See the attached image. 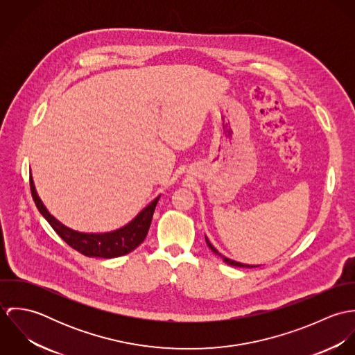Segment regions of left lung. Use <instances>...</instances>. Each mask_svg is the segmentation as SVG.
<instances>
[{"label":"left lung","instance_id":"obj_1","mask_svg":"<svg viewBox=\"0 0 355 355\" xmlns=\"http://www.w3.org/2000/svg\"><path fill=\"white\" fill-rule=\"evenodd\" d=\"M205 241H206V245L209 246V249L213 252L214 254H217V255H220L221 258H223V261L225 262V263H228V265H232V266H239V268H255V266H259V265H248V263H242V262H238V261H234V259H230V258H227V257H224L223 254L218 253L217 252V249L209 242V239L205 236Z\"/></svg>","mask_w":355,"mask_h":355}]
</instances>
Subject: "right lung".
<instances>
[{"instance_id":"right-lung-1","label":"right lung","mask_w":355,"mask_h":355,"mask_svg":"<svg viewBox=\"0 0 355 355\" xmlns=\"http://www.w3.org/2000/svg\"><path fill=\"white\" fill-rule=\"evenodd\" d=\"M30 187H31L33 200L37 205L38 210L48 220V223L58 234V236L79 253L86 257H97V258H116L135 250L145 241L149 232L153 213H154L155 205L159 200V196L154 198L152 202L137 214L134 220H131L128 224H125L119 230L103 232V234H87V232H79V231L71 230L51 216L46 206L38 197V193L35 190L34 180L31 176H30Z\"/></svg>"}]
</instances>
